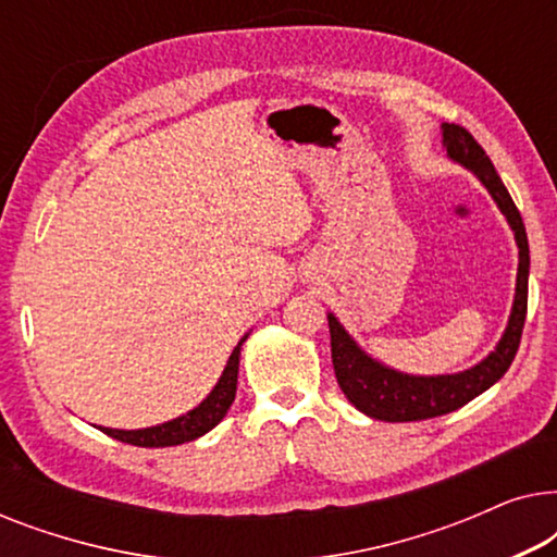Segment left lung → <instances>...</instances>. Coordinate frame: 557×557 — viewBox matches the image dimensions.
Instances as JSON below:
<instances>
[{
    "label": "left lung",
    "instance_id": "1",
    "mask_svg": "<svg viewBox=\"0 0 557 557\" xmlns=\"http://www.w3.org/2000/svg\"><path fill=\"white\" fill-rule=\"evenodd\" d=\"M444 136L446 157L451 162L461 164L486 187L492 200L497 202L502 215L507 218V225L512 227L517 243V284L515 301L509 311L507 326L502 332L497 347L484 357L482 362L471 364L461 372H448V375H410L391 368V364L375 360L357 345L337 317L326 314L330 319V337H332V364L334 375L347 400L360 410V413L387 423H408L425 421V418H438L451 413V410L467 406L476 395L497 383L512 364L517 347H520L524 314H528V278H530V246L528 233L520 210L515 208L505 182L499 180L497 170L484 154L467 128L456 124H441Z\"/></svg>",
    "mask_w": 557,
    "mask_h": 557
}]
</instances>
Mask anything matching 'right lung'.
Listing matches in <instances>:
<instances>
[{"instance_id": "1", "label": "right lung", "mask_w": 557, "mask_h": 557, "mask_svg": "<svg viewBox=\"0 0 557 557\" xmlns=\"http://www.w3.org/2000/svg\"><path fill=\"white\" fill-rule=\"evenodd\" d=\"M248 334L238 342V345H235L231 357H227L223 375L218 377L215 387H212V391L208 393V398H205L200 406H195L193 410H187V413L172 418V421H166V423L149 425V429L124 431V429H103V425H98V429H101L106 436L124 441V444L147 446V448L180 446V444H187V441L205 436V433L212 431L220 421H223L225 413L233 406L235 391H238L240 347H243V342L248 339Z\"/></svg>"}]
</instances>
